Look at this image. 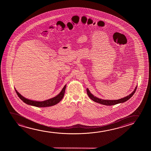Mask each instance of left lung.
Here are the masks:
<instances>
[{
  "instance_id": "obj_1",
  "label": "left lung",
  "mask_w": 151,
  "mask_h": 151,
  "mask_svg": "<svg viewBox=\"0 0 151 151\" xmlns=\"http://www.w3.org/2000/svg\"><path fill=\"white\" fill-rule=\"evenodd\" d=\"M137 88V86L136 87L134 91L132 92V93L130 94L129 95L127 96L126 97H123V98H122L121 99H117V100H106V99H99V98H97L96 96H94L90 92L89 89H88V88L87 89V92L88 95L89 96V97L92 100H93V101H95L96 103L101 104L104 105L112 106L114 105L122 103H124L125 101H128V99H130L131 97H132V95L134 94V93H135L136 90Z\"/></svg>"
}]
</instances>
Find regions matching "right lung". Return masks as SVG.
<instances>
[{
	"instance_id": "add662e5",
	"label": "right lung",
	"mask_w": 151,
	"mask_h": 151,
	"mask_svg": "<svg viewBox=\"0 0 151 151\" xmlns=\"http://www.w3.org/2000/svg\"><path fill=\"white\" fill-rule=\"evenodd\" d=\"M66 85H65L64 87L63 88L61 91L58 95L56 96L55 97H52V99L46 100L44 101H32L30 99H28L25 98L21 95L20 93H19L17 90L15 88V90L16 91V93L19 97V99L22 100L25 103L29 105L37 107H50L52 106L55 105L56 104L59 103L63 97L64 96L65 90L66 88Z\"/></svg>"
}]
</instances>
